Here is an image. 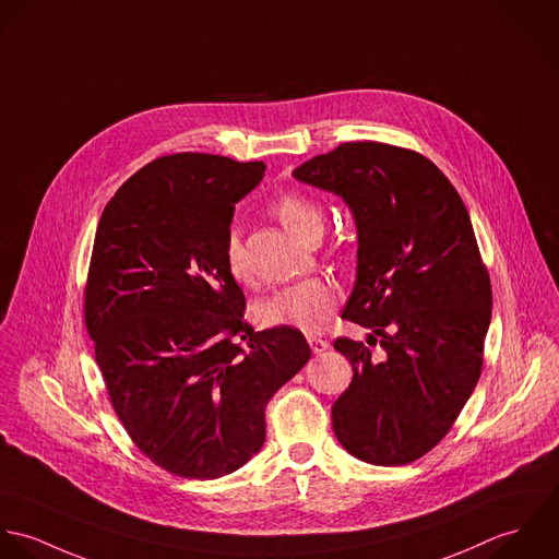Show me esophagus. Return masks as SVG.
I'll return each instance as SVG.
<instances>
[{"label": "esophagus", "instance_id": "obj_1", "mask_svg": "<svg viewBox=\"0 0 559 559\" xmlns=\"http://www.w3.org/2000/svg\"><path fill=\"white\" fill-rule=\"evenodd\" d=\"M309 345H311V352H313V354H322V352H326V349L331 347L329 341L318 338V336H309Z\"/></svg>", "mask_w": 559, "mask_h": 559}]
</instances>
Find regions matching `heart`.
<instances>
[{
  "instance_id": "heart-1",
  "label": "heart",
  "mask_w": 559,
  "mask_h": 559,
  "mask_svg": "<svg viewBox=\"0 0 559 559\" xmlns=\"http://www.w3.org/2000/svg\"><path fill=\"white\" fill-rule=\"evenodd\" d=\"M272 214L298 241H305L311 235H322L324 210L305 197H296V194L281 197L274 203ZM224 259L230 276L237 283L248 285L252 281L243 248L235 235L228 237L226 241ZM336 305H338V289L335 283H331L329 278L316 276L276 292L274 296L265 298L257 307V311L265 324L289 326V329L316 335L331 324Z\"/></svg>"
}]
</instances>
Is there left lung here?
<instances>
[{"label":"left lung","mask_w":559,"mask_h":559,"mask_svg":"<svg viewBox=\"0 0 559 559\" xmlns=\"http://www.w3.org/2000/svg\"><path fill=\"white\" fill-rule=\"evenodd\" d=\"M294 177L341 197L356 224L343 318L369 335L335 341L354 371L333 404L336 441L369 464L415 462L481 373L492 289L468 212L428 157L382 142H345Z\"/></svg>","instance_id":"left-lung-1"}]
</instances>
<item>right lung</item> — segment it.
Returning a JSON list of instances; mask_svg holds the SVG:
<instances>
[{
  "label": "right lung",
  "instance_id": "add662e5",
  "mask_svg": "<svg viewBox=\"0 0 559 559\" xmlns=\"http://www.w3.org/2000/svg\"><path fill=\"white\" fill-rule=\"evenodd\" d=\"M263 170L207 153L157 157L97 226L84 292L97 365L131 441L179 477L243 466L265 443L267 402L311 358L300 331L243 322L226 267L235 203Z\"/></svg>",
  "mask_w": 559,
  "mask_h": 559
}]
</instances>
